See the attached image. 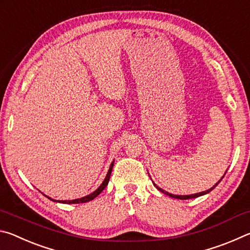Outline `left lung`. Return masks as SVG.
Masks as SVG:
<instances>
[{"mask_svg":"<svg viewBox=\"0 0 250 250\" xmlns=\"http://www.w3.org/2000/svg\"><path fill=\"white\" fill-rule=\"evenodd\" d=\"M227 172V171H226ZM226 174V173H225ZM224 174V175H225ZM224 177V176H223ZM223 177L221 180H219L216 184H215L213 188H210L209 189H207V191H204V192H201V193H196V194H191V195H175V194H171V193H168V192H167V191H164V189H162L161 188H159L158 185H156L155 183H153V181H152V183H153V185L155 186L156 188L159 189L160 192H162V193H164L166 194V195H168V196H171V197H173V198H177V200H189V198H196V197H198V196H202V195H205V194H207V193H209L210 191H213V189L216 188V186L218 185V183L219 182H221L222 180H223Z\"/></svg>","mask_w":250,"mask_h":250,"instance_id":"1","label":"left lung"}]
</instances>
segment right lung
<instances>
[{"label":"right lung","mask_w":250,"mask_h":250,"mask_svg":"<svg viewBox=\"0 0 250 250\" xmlns=\"http://www.w3.org/2000/svg\"><path fill=\"white\" fill-rule=\"evenodd\" d=\"M113 163H115V161H112V163L110 164V167H109V170H108V173H107V175H105V177H104V180L103 183L100 184V186H99L98 188L96 189V191H94L92 193H90L89 195H86V196L80 197V198H76V200H71V201H57V200H54V198H52V197L46 196L45 194H44V195H45L46 197H47V198H49L50 201H53V202H58V203H62V204H80V203H87V202H89V201H92V200H94L95 197L98 196L99 194L104 191L105 186L108 185V183H109V180H110V175H111V172H112Z\"/></svg>","instance_id":"right-lung-1"}]
</instances>
